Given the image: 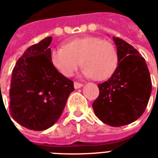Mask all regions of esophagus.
<instances>
[{
    "label": "esophagus",
    "instance_id": "esophagus-1",
    "mask_svg": "<svg viewBox=\"0 0 158 158\" xmlns=\"http://www.w3.org/2000/svg\"><path fill=\"white\" fill-rule=\"evenodd\" d=\"M73 86H74V88H75V89H79V88H80V87H82L83 84H81V83H79V82H74V84H73Z\"/></svg>",
    "mask_w": 158,
    "mask_h": 158
}]
</instances>
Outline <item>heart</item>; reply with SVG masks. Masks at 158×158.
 <instances>
[{
	"instance_id": "obj_1",
	"label": "heart",
	"mask_w": 158,
	"mask_h": 158,
	"mask_svg": "<svg viewBox=\"0 0 158 158\" xmlns=\"http://www.w3.org/2000/svg\"><path fill=\"white\" fill-rule=\"evenodd\" d=\"M52 65L65 77H71L82 63V73L105 80L113 75L118 66V52L112 42L98 37L86 36L56 47L50 55Z\"/></svg>"
}]
</instances>
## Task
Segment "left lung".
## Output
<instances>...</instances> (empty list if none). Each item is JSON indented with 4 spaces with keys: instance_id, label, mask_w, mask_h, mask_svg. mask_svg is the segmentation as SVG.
<instances>
[{
    "instance_id": "8db88e82",
    "label": "left lung",
    "mask_w": 158,
    "mask_h": 158,
    "mask_svg": "<svg viewBox=\"0 0 158 158\" xmlns=\"http://www.w3.org/2000/svg\"><path fill=\"white\" fill-rule=\"evenodd\" d=\"M117 46L118 67L108 80L98 85L99 96L93 102L96 116L107 125H127L145 112L152 92V79L139 52L120 38Z\"/></svg>"
}]
</instances>
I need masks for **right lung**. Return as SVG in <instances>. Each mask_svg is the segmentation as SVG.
<instances>
[{"mask_svg": "<svg viewBox=\"0 0 158 158\" xmlns=\"http://www.w3.org/2000/svg\"><path fill=\"white\" fill-rule=\"evenodd\" d=\"M52 37L31 45L13 68L9 92L12 118L27 129L45 130L60 116L73 82L59 73L50 58Z\"/></svg>", "mask_w": 158, "mask_h": 158, "instance_id": "obj_1", "label": "right lung"}]
</instances>
